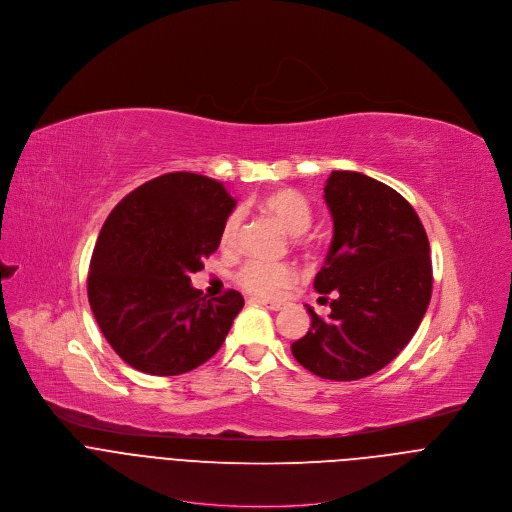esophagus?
I'll list each match as a JSON object with an SVG mask.
<instances>
[{
    "label": "esophagus",
    "mask_w": 512,
    "mask_h": 512,
    "mask_svg": "<svg viewBox=\"0 0 512 512\" xmlns=\"http://www.w3.org/2000/svg\"><path fill=\"white\" fill-rule=\"evenodd\" d=\"M261 304L267 308V310H271V312H279L285 304L283 302H269V300H261Z\"/></svg>",
    "instance_id": "34e87169"
}]
</instances>
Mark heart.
<instances>
[{
	"label": "heart",
	"mask_w": 512,
	"mask_h": 512,
	"mask_svg": "<svg viewBox=\"0 0 512 512\" xmlns=\"http://www.w3.org/2000/svg\"><path fill=\"white\" fill-rule=\"evenodd\" d=\"M259 208L265 214H269L287 235H294L298 245H308L306 239L298 235H304L310 229L314 210L302 192L291 190V188L275 190L259 200ZM241 227H243L241 212H231L221 229V239H218L223 251L237 249ZM296 279H298V273L294 265L267 263L257 259L245 261L235 273V281L247 291V294L265 298V300L277 298L283 289L294 285Z\"/></svg>",
	"instance_id": "heart-1"
}]
</instances>
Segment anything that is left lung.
I'll use <instances>...</instances> for the list:
<instances>
[{"label":"left lung","instance_id":"1","mask_svg":"<svg viewBox=\"0 0 512 512\" xmlns=\"http://www.w3.org/2000/svg\"><path fill=\"white\" fill-rule=\"evenodd\" d=\"M324 198L334 239L314 287L330 314L308 308L312 328L291 352L322 379L356 381L387 367L419 328L433 283L429 241L415 208L375 178L336 170Z\"/></svg>","mask_w":512,"mask_h":512}]
</instances>
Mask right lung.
Returning a JSON list of instances; mask_svg holds the SVG:
<instances>
[{"mask_svg":"<svg viewBox=\"0 0 512 512\" xmlns=\"http://www.w3.org/2000/svg\"><path fill=\"white\" fill-rule=\"evenodd\" d=\"M235 204L223 182L170 172L137 186L107 216L87 294L103 336L129 367L182 375L223 346L245 300L235 289L206 300L190 275L218 249Z\"/></svg>","mask_w":512,"mask_h":512,"instance_id":"add662e5","label":"right lung"}]
</instances>
